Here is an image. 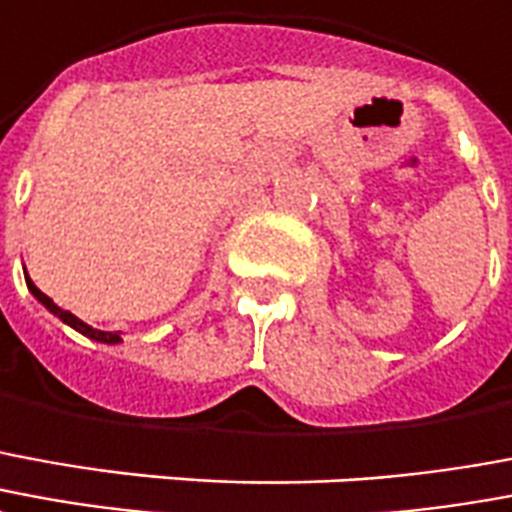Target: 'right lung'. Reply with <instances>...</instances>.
I'll list each match as a JSON object with an SVG mask.
<instances>
[{"label": "right lung", "mask_w": 512, "mask_h": 512, "mask_svg": "<svg viewBox=\"0 0 512 512\" xmlns=\"http://www.w3.org/2000/svg\"><path fill=\"white\" fill-rule=\"evenodd\" d=\"M26 287L32 290L34 298H37V301H40V304H43L45 309H48V312H54L56 317L62 320V323H67V325H70V328H75V331H81L83 336H89V339H94V342H105V344L121 342L119 333H113V331H97V328H92V325H86V323H83V320H78V317H75L73 312H67V309H62V306H56L54 301H51V298H48V295H45L43 290H40V287L34 285V282H32V279H29V276H26Z\"/></svg>", "instance_id": "add662e5"}]
</instances>
